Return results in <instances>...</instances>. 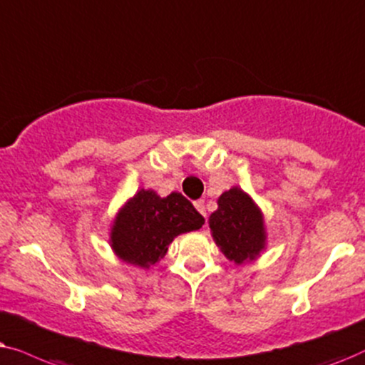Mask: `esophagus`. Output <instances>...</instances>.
Returning a JSON list of instances; mask_svg holds the SVG:
<instances>
[{
  "instance_id": "1",
  "label": "esophagus",
  "mask_w": 365,
  "mask_h": 365,
  "mask_svg": "<svg viewBox=\"0 0 365 365\" xmlns=\"http://www.w3.org/2000/svg\"><path fill=\"white\" fill-rule=\"evenodd\" d=\"M193 205H195V208H197V210H198V212H200V213H202V215L207 218V210H205V202H203V200H197V202H193Z\"/></svg>"
}]
</instances>
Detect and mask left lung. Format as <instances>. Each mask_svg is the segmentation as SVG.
<instances>
[{
	"label": "left lung",
	"mask_w": 365,
	"mask_h": 365,
	"mask_svg": "<svg viewBox=\"0 0 365 365\" xmlns=\"http://www.w3.org/2000/svg\"><path fill=\"white\" fill-rule=\"evenodd\" d=\"M217 203L218 208L208 218L217 247L228 260L239 265L255 260L267 244L260 208L239 187L223 192Z\"/></svg>",
	"instance_id": "1"
}]
</instances>
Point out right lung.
<instances>
[{"instance_id": "1", "label": "right lung", "mask_w": 365, "mask_h": 365, "mask_svg": "<svg viewBox=\"0 0 365 365\" xmlns=\"http://www.w3.org/2000/svg\"><path fill=\"white\" fill-rule=\"evenodd\" d=\"M203 223L205 218L182 193L162 198L142 188L116 213L110 244L126 264L148 269L163 259L175 237L198 230Z\"/></svg>"}]
</instances>
